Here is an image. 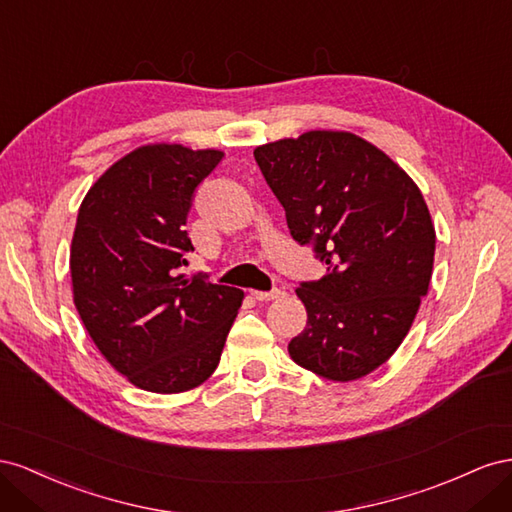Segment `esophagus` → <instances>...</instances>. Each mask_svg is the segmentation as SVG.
Segmentation results:
<instances>
[{"label": "esophagus", "mask_w": 512, "mask_h": 512, "mask_svg": "<svg viewBox=\"0 0 512 512\" xmlns=\"http://www.w3.org/2000/svg\"><path fill=\"white\" fill-rule=\"evenodd\" d=\"M251 296L259 302H268V300H276V298H283L285 291L283 289H272V291H251Z\"/></svg>", "instance_id": "1"}]
</instances>
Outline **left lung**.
Masks as SVG:
<instances>
[{"mask_svg":"<svg viewBox=\"0 0 512 512\" xmlns=\"http://www.w3.org/2000/svg\"><path fill=\"white\" fill-rule=\"evenodd\" d=\"M287 227L328 266L302 283L306 328L289 341L302 369L354 382L397 352L427 296L435 227L420 188L367 139L309 130L255 148Z\"/></svg>","mask_w":512,"mask_h":512,"instance_id":"8db88e82","label":"left lung"}]
</instances>
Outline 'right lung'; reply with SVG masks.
<instances>
[{
    "label": "right lung",
    "mask_w": 512,
    "mask_h": 512,
    "mask_svg": "<svg viewBox=\"0 0 512 512\" xmlns=\"http://www.w3.org/2000/svg\"><path fill=\"white\" fill-rule=\"evenodd\" d=\"M221 150L141 145L81 201L70 244L72 300L98 352L130 384L158 394L201 386L221 360L244 291L178 268L193 193Z\"/></svg>",
    "instance_id": "obj_1"
}]
</instances>
